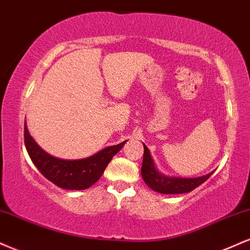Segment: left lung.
Returning <instances> with one entry per match:
<instances>
[{
    "instance_id": "left-lung-1",
    "label": "left lung",
    "mask_w": 250,
    "mask_h": 250,
    "mask_svg": "<svg viewBox=\"0 0 250 250\" xmlns=\"http://www.w3.org/2000/svg\"><path fill=\"white\" fill-rule=\"evenodd\" d=\"M213 173V172H212ZM204 175L199 178H171L161 174V173L155 168L154 161L149 154L148 148L144 145V158L142 166V175L144 181L151 189L154 192L161 193V194H183V193H188L190 190L196 188L204 184L208 178L212 175Z\"/></svg>"
}]
</instances>
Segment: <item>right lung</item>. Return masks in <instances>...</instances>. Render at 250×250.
Wrapping results in <instances>:
<instances>
[{
    "mask_svg": "<svg viewBox=\"0 0 250 250\" xmlns=\"http://www.w3.org/2000/svg\"><path fill=\"white\" fill-rule=\"evenodd\" d=\"M125 142L110 146L85 159L63 160L43 151L29 134L24 123V144L29 157L38 171L56 186L64 189L82 190L99 180L113 155L122 149Z\"/></svg>",
    "mask_w": 250,
    "mask_h": 250,
    "instance_id": "add662e5",
    "label": "right lung"
}]
</instances>
